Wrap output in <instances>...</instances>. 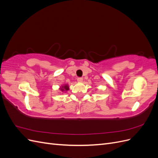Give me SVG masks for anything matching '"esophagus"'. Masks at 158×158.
<instances>
[{
    "mask_svg": "<svg viewBox=\"0 0 158 158\" xmlns=\"http://www.w3.org/2000/svg\"><path fill=\"white\" fill-rule=\"evenodd\" d=\"M77 81H78V82H82V81H83V78H77Z\"/></svg>",
    "mask_w": 158,
    "mask_h": 158,
    "instance_id": "1",
    "label": "esophagus"
}]
</instances>
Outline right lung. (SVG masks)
I'll return each instance as SVG.
<instances>
[{
    "mask_svg": "<svg viewBox=\"0 0 158 158\" xmlns=\"http://www.w3.org/2000/svg\"><path fill=\"white\" fill-rule=\"evenodd\" d=\"M60 90L61 91H64V90H69V86L67 85H65L64 86H63V88H62L61 89H60Z\"/></svg>",
    "mask_w": 158,
    "mask_h": 158,
    "instance_id": "right-lung-1",
    "label": "right lung"
}]
</instances>
